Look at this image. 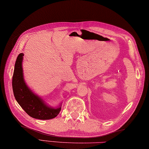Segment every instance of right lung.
Here are the masks:
<instances>
[{
	"instance_id": "add662e5",
	"label": "right lung",
	"mask_w": 149,
	"mask_h": 149,
	"mask_svg": "<svg viewBox=\"0 0 149 149\" xmlns=\"http://www.w3.org/2000/svg\"><path fill=\"white\" fill-rule=\"evenodd\" d=\"M24 54L18 55L15 63L12 78L13 91L17 102L25 112L33 118L47 120L56 117L61 110V106L56 109L49 107L41 98L36 95L24 82L22 73V61Z\"/></svg>"
}]
</instances>
